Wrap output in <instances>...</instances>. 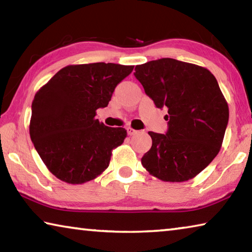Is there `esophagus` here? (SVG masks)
Here are the masks:
<instances>
[{
    "label": "esophagus",
    "instance_id": "34e87169",
    "mask_svg": "<svg viewBox=\"0 0 252 252\" xmlns=\"http://www.w3.org/2000/svg\"><path fill=\"white\" fill-rule=\"evenodd\" d=\"M126 131H127V134H129V135H134V134L136 133V132H138L136 130L132 129V127H127Z\"/></svg>",
    "mask_w": 252,
    "mask_h": 252
}]
</instances>
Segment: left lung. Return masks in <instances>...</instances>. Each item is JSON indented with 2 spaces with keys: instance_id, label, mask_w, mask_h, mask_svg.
I'll return each mask as SVG.
<instances>
[{
  "instance_id": "left-lung-1",
  "label": "left lung",
  "mask_w": 252,
  "mask_h": 252,
  "mask_svg": "<svg viewBox=\"0 0 252 252\" xmlns=\"http://www.w3.org/2000/svg\"><path fill=\"white\" fill-rule=\"evenodd\" d=\"M134 76L157 108H167L165 134L150 131L152 147L141 159L162 181L182 182L218 155L229 120L219 84L206 67L164 58L136 65Z\"/></svg>"
}]
</instances>
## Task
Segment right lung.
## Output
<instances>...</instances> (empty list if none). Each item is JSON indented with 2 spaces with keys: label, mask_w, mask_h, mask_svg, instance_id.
Returning <instances> with one entry per match:
<instances>
[{
  "label": "right lung",
  "mask_w": 252,
  "mask_h": 252,
  "mask_svg": "<svg viewBox=\"0 0 252 252\" xmlns=\"http://www.w3.org/2000/svg\"><path fill=\"white\" fill-rule=\"evenodd\" d=\"M133 65L90 63L67 65L36 92L30 136L46 168L60 180L80 185L109 167L114 148L126 136L95 119Z\"/></svg>",
  "instance_id": "1"
}]
</instances>
